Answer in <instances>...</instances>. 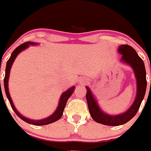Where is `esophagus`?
I'll list each match as a JSON object with an SVG mask.
<instances>
[{"label":"esophagus","mask_w":151,"mask_h":151,"mask_svg":"<svg viewBox=\"0 0 151 151\" xmlns=\"http://www.w3.org/2000/svg\"><path fill=\"white\" fill-rule=\"evenodd\" d=\"M80 83H81V85H85V81L84 80V79H81V80H80Z\"/></svg>","instance_id":"34e87169"}]
</instances>
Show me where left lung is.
<instances>
[{"label": "left lung", "instance_id": "1", "mask_svg": "<svg viewBox=\"0 0 151 151\" xmlns=\"http://www.w3.org/2000/svg\"><path fill=\"white\" fill-rule=\"evenodd\" d=\"M118 52L122 55V61L129 64L133 68L137 81L136 97L131 107L122 114L116 115V116L106 114L100 110L96 101L94 99V97L92 96L90 89L86 87L87 88L86 99H87L88 106L91 117L97 123L110 125V126H117V125L125 124L136 114L140 106L141 103L144 98L146 88H147L146 69L143 59L139 56L136 50L129 45H122L120 46Z\"/></svg>", "mask_w": 151, "mask_h": 151}]
</instances>
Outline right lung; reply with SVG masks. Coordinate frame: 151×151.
Here are the masks:
<instances>
[{"mask_svg":"<svg viewBox=\"0 0 151 151\" xmlns=\"http://www.w3.org/2000/svg\"><path fill=\"white\" fill-rule=\"evenodd\" d=\"M29 45H35V43H33V42H25V43L20 45L19 46H18L17 48L13 51L12 55H11L10 59H8V62H7V65H6L5 69V77H4V90H5L6 96L8 97L11 106H12V108L13 110H14V112H15L18 117H19V118H21L22 121H24V122H26L27 123H29V124H34V125H44V124H51L52 122H56V121L60 119V117L63 116V113L64 108L66 106V102H67L69 98L71 96V95L73 94V90H74V87L73 86V87L70 88H69L66 92H63V93L62 94L60 100H59V106L57 108V110H55V112L53 114L51 115L50 117H47V118H45V119L42 120H38V121H34V120L28 119L27 117H23V116L21 115V114H19V113L18 112L15 106H14V104H13L12 99H11L10 95H9V92H8V78H9V73H10L11 67H12V65L13 62L15 60V57L17 56L20 52H22V50H24L25 48H27V47L29 46Z\"/></svg>","mask_w":151,"mask_h":151,"instance_id":"obj_1","label":"right lung"}]
</instances>
